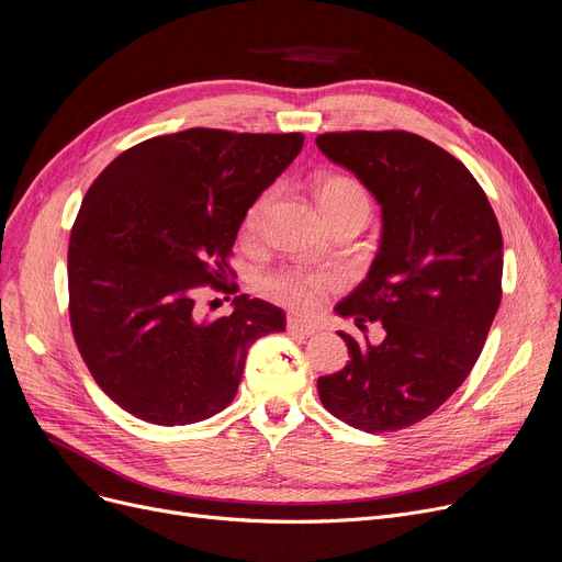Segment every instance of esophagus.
Here are the masks:
<instances>
[{
	"instance_id": "1",
	"label": "esophagus",
	"mask_w": 562,
	"mask_h": 562,
	"mask_svg": "<svg viewBox=\"0 0 562 562\" xmlns=\"http://www.w3.org/2000/svg\"><path fill=\"white\" fill-rule=\"evenodd\" d=\"M286 330L291 333V335H314L316 333V326H312V324H305V322H301V319H296V316H289L286 319Z\"/></svg>"
}]
</instances>
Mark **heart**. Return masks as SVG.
<instances>
[{
  "mask_svg": "<svg viewBox=\"0 0 562 562\" xmlns=\"http://www.w3.org/2000/svg\"><path fill=\"white\" fill-rule=\"evenodd\" d=\"M276 190L266 188L250 202L243 215L240 232L246 238H255L261 232L263 217L271 206ZM316 202H319L326 221L333 223L345 215H362L368 221L372 213V198L368 188L358 179L347 175H324L314 183ZM345 286L339 273L324 271V268H282L261 280V291L276 303L294 310L299 314H314L326 299Z\"/></svg>",
  "mask_w": 562,
  "mask_h": 562,
  "instance_id": "heart-1",
  "label": "heart"
}]
</instances>
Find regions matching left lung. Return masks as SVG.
<instances>
[{"label":"left lung","instance_id":"8db88e82","mask_svg":"<svg viewBox=\"0 0 562 562\" xmlns=\"http://www.w3.org/2000/svg\"><path fill=\"white\" fill-rule=\"evenodd\" d=\"M316 146L383 211L370 273L335 312L385 330L379 347L339 333L351 360L316 390L356 429H406L431 416L480 358L503 296L501 227L463 162L416 133H324Z\"/></svg>","mask_w":562,"mask_h":562}]
</instances>
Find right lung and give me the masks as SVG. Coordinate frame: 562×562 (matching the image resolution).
<instances>
[{"instance_id": "add662e5", "label": "right lung", "mask_w": 562, "mask_h": 562, "mask_svg": "<svg viewBox=\"0 0 562 562\" xmlns=\"http://www.w3.org/2000/svg\"><path fill=\"white\" fill-rule=\"evenodd\" d=\"M303 133L190 128L144 139L87 190L68 243V319L93 381L131 416L200 423L232 404L252 341L284 312L236 296L243 215L303 149ZM202 285L235 310L202 321ZM229 299V296H227Z\"/></svg>"}]
</instances>
